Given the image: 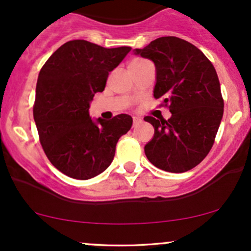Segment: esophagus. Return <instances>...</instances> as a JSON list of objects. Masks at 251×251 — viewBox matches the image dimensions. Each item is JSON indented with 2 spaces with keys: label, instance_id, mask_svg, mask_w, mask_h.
<instances>
[{
  "label": "esophagus",
  "instance_id": "obj_1",
  "mask_svg": "<svg viewBox=\"0 0 251 251\" xmlns=\"http://www.w3.org/2000/svg\"><path fill=\"white\" fill-rule=\"evenodd\" d=\"M140 123H142V118H139V117H133V126L139 125Z\"/></svg>",
  "mask_w": 251,
  "mask_h": 251
}]
</instances>
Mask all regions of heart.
<instances>
[{
  "instance_id": "obj_1",
  "label": "heart",
  "mask_w": 251,
  "mask_h": 251,
  "mask_svg": "<svg viewBox=\"0 0 251 251\" xmlns=\"http://www.w3.org/2000/svg\"><path fill=\"white\" fill-rule=\"evenodd\" d=\"M139 62H143V60H134V61H132L131 63H139Z\"/></svg>"
}]
</instances>
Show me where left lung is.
<instances>
[{
    "mask_svg": "<svg viewBox=\"0 0 251 251\" xmlns=\"http://www.w3.org/2000/svg\"><path fill=\"white\" fill-rule=\"evenodd\" d=\"M133 54L154 63L153 97L162 98L172 114L168 120L144 118L154 127L146 157L164 171H189L208 155L223 117L215 67L196 46L176 36L155 39Z\"/></svg>",
    "mask_w": 251,
    "mask_h": 251,
    "instance_id": "1",
    "label": "left lung"
}]
</instances>
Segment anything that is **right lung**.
<instances>
[{
	"mask_svg": "<svg viewBox=\"0 0 251 251\" xmlns=\"http://www.w3.org/2000/svg\"><path fill=\"white\" fill-rule=\"evenodd\" d=\"M129 50L73 40L57 48L40 71L34 120L46 155L68 177L86 180L105 171L119 138L131 128L128 114L108 122L89 117L94 94L105 89L108 73Z\"/></svg>",
	"mask_w": 251,
	"mask_h": 251,
	"instance_id": "right-lung-1",
	"label": "right lung"
}]
</instances>
